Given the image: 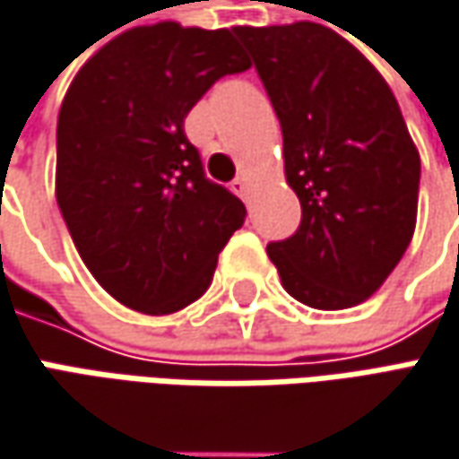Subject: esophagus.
Masks as SVG:
<instances>
[{
    "label": "esophagus",
    "mask_w": 459,
    "mask_h": 459,
    "mask_svg": "<svg viewBox=\"0 0 459 459\" xmlns=\"http://www.w3.org/2000/svg\"><path fill=\"white\" fill-rule=\"evenodd\" d=\"M230 190L236 192L238 197H244V200H247L251 192V179L249 177H236V179H233V185H230Z\"/></svg>",
    "instance_id": "1"
}]
</instances>
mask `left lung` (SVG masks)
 I'll list each match as a JSON object with an SVG mask.
<instances>
[{
    "label": "left lung",
    "mask_w": 459,
    "mask_h": 459,
    "mask_svg": "<svg viewBox=\"0 0 459 459\" xmlns=\"http://www.w3.org/2000/svg\"><path fill=\"white\" fill-rule=\"evenodd\" d=\"M236 35L282 126L285 179L300 200L295 236L269 244L282 288L318 310L375 295L416 229L421 159L383 74L326 25Z\"/></svg>",
    "instance_id": "obj_1"
}]
</instances>
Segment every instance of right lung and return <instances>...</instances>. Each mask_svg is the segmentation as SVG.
<instances>
[{"label": "right lung", "mask_w": 459, "mask_h": 459, "mask_svg": "<svg viewBox=\"0 0 459 459\" xmlns=\"http://www.w3.org/2000/svg\"><path fill=\"white\" fill-rule=\"evenodd\" d=\"M251 61L236 28L179 22L115 35L76 71L56 130V200L74 247L112 298L149 316L208 290L247 208L203 174L185 117Z\"/></svg>", "instance_id": "1"}]
</instances>
